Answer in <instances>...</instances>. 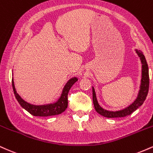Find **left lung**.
Returning <instances> with one entry per match:
<instances>
[{"mask_svg": "<svg viewBox=\"0 0 153 153\" xmlns=\"http://www.w3.org/2000/svg\"><path fill=\"white\" fill-rule=\"evenodd\" d=\"M136 53H137L138 56L140 58L142 63V79L141 84L140 87V91L138 93L137 97L132 102L130 106L126 107V108L122 109V110L115 111H109L106 110L99 105L97 100L96 93H95L94 88L92 87V97H93V103H94V108L99 114L101 115L108 118H114V117H123L127 115H130L134 111H135L138 107H140L143 105V102H145L146 99L147 95L148 94L149 90V83H150V79H149V70L148 66L147 64L146 59H145V56L143 55V52L140 50L135 49Z\"/></svg>", "mask_w": 153, "mask_h": 153, "instance_id": "left-lung-1", "label": "left lung"}]
</instances>
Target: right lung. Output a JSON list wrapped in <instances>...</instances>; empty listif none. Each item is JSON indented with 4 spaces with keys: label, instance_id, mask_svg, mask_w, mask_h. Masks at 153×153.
<instances>
[{
    "label": "right lung",
    "instance_id": "obj_1",
    "mask_svg": "<svg viewBox=\"0 0 153 153\" xmlns=\"http://www.w3.org/2000/svg\"><path fill=\"white\" fill-rule=\"evenodd\" d=\"M77 80H78V79L76 77H73V78L70 79L67 82V83L66 84V85L64 86L61 97L56 102L54 103L43 105H31V104L28 103L25 100H23L16 90L13 78L12 79V86L16 100L23 109H26V111H28L30 114H31L33 116L48 117L57 115V114H61L66 110V109L68 107V93H69L73 84L77 82Z\"/></svg>",
    "mask_w": 153,
    "mask_h": 153
}]
</instances>
